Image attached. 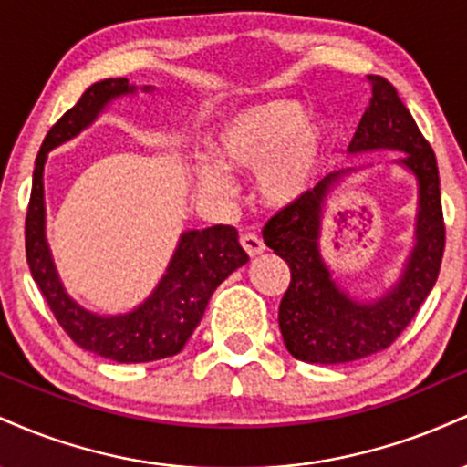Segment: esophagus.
<instances>
[{
	"label": "esophagus",
	"mask_w": 467,
	"mask_h": 467,
	"mask_svg": "<svg viewBox=\"0 0 467 467\" xmlns=\"http://www.w3.org/2000/svg\"><path fill=\"white\" fill-rule=\"evenodd\" d=\"M241 245H244V250L248 252L250 256H259L261 252L265 250V244H264V239H261L259 234H252V233H245V234H241Z\"/></svg>",
	"instance_id": "1"
}]
</instances>
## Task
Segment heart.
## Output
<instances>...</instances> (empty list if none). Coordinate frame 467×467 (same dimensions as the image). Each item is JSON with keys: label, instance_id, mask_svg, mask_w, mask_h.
<instances>
[{"label": "heart", "instance_id": "obj_1", "mask_svg": "<svg viewBox=\"0 0 467 467\" xmlns=\"http://www.w3.org/2000/svg\"><path fill=\"white\" fill-rule=\"evenodd\" d=\"M215 155L197 158V189L208 200L233 191L228 171L256 173V195L265 206L292 208L314 189L331 147L329 125L296 99H272L234 111L215 133Z\"/></svg>", "mask_w": 467, "mask_h": 467}]
</instances>
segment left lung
Masks as SVG:
<instances>
[{"mask_svg":"<svg viewBox=\"0 0 467 467\" xmlns=\"http://www.w3.org/2000/svg\"><path fill=\"white\" fill-rule=\"evenodd\" d=\"M367 80L373 96L349 142V153H401L395 164L417 180L415 244L395 285L378 298L360 301L337 285L320 248L325 206L334 189L364 171L362 166L329 173L301 202L283 208L265 223V245L285 259L292 275L278 307V327L287 351L303 362L345 364L387 349L426 301L441 267L446 228L437 158L398 89L375 74Z\"/></svg>","mask_w":467,"mask_h":467,"instance_id":"left-lung-1","label":"left lung"}]
</instances>
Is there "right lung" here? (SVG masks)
I'll return each instance as SVG.
<instances>
[{
	"instance_id": "1",
	"label": "right lung",
	"mask_w": 467,
	"mask_h": 467,
	"mask_svg": "<svg viewBox=\"0 0 467 467\" xmlns=\"http://www.w3.org/2000/svg\"><path fill=\"white\" fill-rule=\"evenodd\" d=\"M140 89L153 92L151 85ZM136 92L138 88L127 78L99 80L85 89L72 109L61 116V120L47 131L36 155L26 215V259L30 275L58 325L85 351L122 364L153 362L180 353L200 325L213 292L237 267L248 264V254L239 245L237 230L219 223L180 234L178 248L160 283L131 312H89L66 292L46 239L44 169L47 153L88 130L116 99Z\"/></svg>"
}]
</instances>
